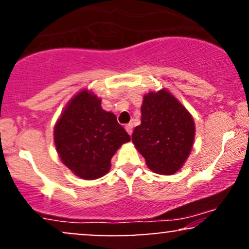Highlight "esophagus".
I'll return each mask as SVG.
<instances>
[{
  "label": "esophagus",
  "mask_w": 249,
  "mask_h": 249,
  "mask_svg": "<svg viewBox=\"0 0 249 249\" xmlns=\"http://www.w3.org/2000/svg\"><path fill=\"white\" fill-rule=\"evenodd\" d=\"M125 130H126V132L130 134H132V130H133V125L132 124H127L126 126H125Z\"/></svg>",
  "instance_id": "1"
}]
</instances>
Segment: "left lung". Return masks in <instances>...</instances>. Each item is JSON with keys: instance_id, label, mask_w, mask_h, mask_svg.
Masks as SVG:
<instances>
[{"instance_id": "left-lung-1", "label": "left lung", "mask_w": 249, "mask_h": 249, "mask_svg": "<svg viewBox=\"0 0 249 249\" xmlns=\"http://www.w3.org/2000/svg\"><path fill=\"white\" fill-rule=\"evenodd\" d=\"M142 123L132 142L154 173L171 176L184 166L192 151L196 125L187 108L166 89L142 97Z\"/></svg>"}]
</instances>
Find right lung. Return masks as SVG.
I'll return each mask as SVG.
<instances>
[{
    "instance_id": "right-lung-1",
    "label": "right lung",
    "mask_w": 249,
    "mask_h": 249,
    "mask_svg": "<svg viewBox=\"0 0 249 249\" xmlns=\"http://www.w3.org/2000/svg\"><path fill=\"white\" fill-rule=\"evenodd\" d=\"M53 142L63 164L75 176L95 180L111 168V158L130 136L102 99L83 89L65 105L53 127Z\"/></svg>"
}]
</instances>
